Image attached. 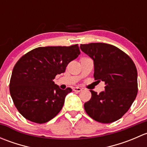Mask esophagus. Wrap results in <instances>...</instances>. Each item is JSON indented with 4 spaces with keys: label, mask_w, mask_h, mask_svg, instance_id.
I'll return each instance as SVG.
<instances>
[{
    "label": "esophagus",
    "mask_w": 147,
    "mask_h": 147,
    "mask_svg": "<svg viewBox=\"0 0 147 147\" xmlns=\"http://www.w3.org/2000/svg\"><path fill=\"white\" fill-rule=\"evenodd\" d=\"M82 90L80 88V87H74V88H73V91L78 92H81V91H82Z\"/></svg>",
    "instance_id": "34e87169"
}]
</instances>
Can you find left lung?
<instances>
[{
	"mask_svg": "<svg viewBox=\"0 0 147 147\" xmlns=\"http://www.w3.org/2000/svg\"><path fill=\"white\" fill-rule=\"evenodd\" d=\"M80 49L94 61V78L103 81L105 91L90 90L91 99L84 105L95 121L111 123L119 119L137 97V70L131 58L115 46L103 42L81 45Z\"/></svg>",
	"mask_w": 147,
	"mask_h": 147,
	"instance_id": "obj_1",
	"label": "left lung"
}]
</instances>
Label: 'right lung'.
<instances>
[{"label":"right lung","mask_w":147,"mask_h":147,"mask_svg":"<svg viewBox=\"0 0 147 147\" xmlns=\"http://www.w3.org/2000/svg\"><path fill=\"white\" fill-rule=\"evenodd\" d=\"M80 53L78 45L40 47L16 63L10 78V93L16 107L26 119L42 124L60 112L72 89L61 90L53 80L65 72L68 63Z\"/></svg>","instance_id":"add662e5"}]
</instances>
